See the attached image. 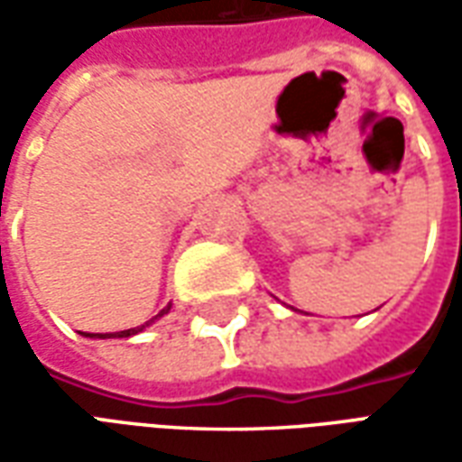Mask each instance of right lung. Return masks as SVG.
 <instances>
[{"mask_svg": "<svg viewBox=\"0 0 462 462\" xmlns=\"http://www.w3.org/2000/svg\"><path fill=\"white\" fill-rule=\"evenodd\" d=\"M168 311H171V304H168V307H165V310H162L161 314H158V317H162V314H168ZM158 317H152L151 321H145V324H143V327H135V329L114 331V334H86V337H91V339H125V337H135V334H138V331H143V329H145V327H151L152 321L158 319Z\"/></svg>", "mask_w": 462, "mask_h": 462, "instance_id": "obj_1", "label": "right lung"}]
</instances>
